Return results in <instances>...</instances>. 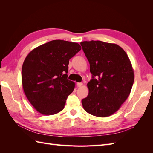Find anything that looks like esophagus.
<instances>
[{
    "label": "esophagus",
    "instance_id": "obj_1",
    "mask_svg": "<svg viewBox=\"0 0 153 153\" xmlns=\"http://www.w3.org/2000/svg\"><path fill=\"white\" fill-rule=\"evenodd\" d=\"M76 85H77V86H78V87H82V86L83 85V84H82V83H77Z\"/></svg>",
    "mask_w": 153,
    "mask_h": 153
}]
</instances>
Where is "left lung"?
Returning <instances> with one entry per match:
<instances>
[{"label": "left lung", "instance_id": "1", "mask_svg": "<svg viewBox=\"0 0 153 153\" xmlns=\"http://www.w3.org/2000/svg\"><path fill=\"white\" fill-rule=\"evenodd\" d=\"M80 45L89 62L92 78L87 85L89 94L82 100L83 107L94 116H110L130 94L134 82L131 63L116 44L92 40Z\"/></svg>", "mask_w": 153, "mask_h": 153}]
</instances>
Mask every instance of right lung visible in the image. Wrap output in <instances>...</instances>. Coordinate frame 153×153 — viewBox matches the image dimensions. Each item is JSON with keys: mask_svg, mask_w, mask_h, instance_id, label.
<instances>
[{"mask_svg": "<svg viewBox=\"0 0 153 153\" xmlns=\"http://www.w3.org/2000/svg\"><path fill=\"white\" fill-rule=\"evenodd\" d=\"M76 43L53 40L27 55L22 68L26 97L41 114L50 115L63 110L75 84L68 80L69 60L81 50Z\"/></svg>", "mask_w": 153, "mask_h": 153, "instance_id": "obj_1", "label": "right lung"}]
</instances>
